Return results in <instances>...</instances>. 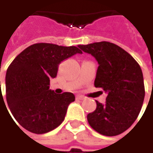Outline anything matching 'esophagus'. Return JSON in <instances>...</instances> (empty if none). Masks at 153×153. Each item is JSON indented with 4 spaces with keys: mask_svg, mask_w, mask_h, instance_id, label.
<instances>
[{
    "mask_svg": "<svg viewBox=\"0 0 153 153\" xmlns=\"http://www.w3.org/2000/svg\"><path fill=\"white\" fill-rule=\"evenodd\" d=\"M76 98L77 99V100H84L85 99V97L82 96V95H77L76 97Z\"/></svg>",
    "mask_w": 153,
    "mask_h": 153,
    "instance_id": "esophagus-1",
    "label": "esophagus"
}]
</instances>
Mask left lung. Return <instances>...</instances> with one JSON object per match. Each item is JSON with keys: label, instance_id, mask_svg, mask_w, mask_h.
<instances>
[{"label": "left lung", "instance_id": "left-lung-1", "mask_svg": "<svg viewBox=\"0 0 153 153\" xmlns=\"http://www.w3.org/2000/svg\"><path fill=\"white\" fill-rule=\"evenodd\" d=\"M78 48L97 61L94 85L107 93L104 104L96 101L97 108L88 114V122L102 135H119L135 122L143 105L145 85L141 68L125 49L109 42Z\"/></svg>", "mask_w": 153, "mask_h": 153}]
</instances>
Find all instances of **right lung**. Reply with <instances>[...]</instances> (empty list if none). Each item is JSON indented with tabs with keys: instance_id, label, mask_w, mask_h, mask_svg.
<instances>
[{
	"instance_id": "1",
	"label": "right lung",
	"mask_w": 153,
	"mask_h": 153,
	"mask_svg": "<svg viewBox=\"0 0 153 153\" xmlns=\"http://www.w3.org/2000/svg\"><path fill=\"white\" fill-rule=\"evenodd\" d=\"M82 51L75 46L36 43L21 52L6 73V98L16 121L27 131L43 134L64 120L73 93L49 90L61 62Z\"/></svg>"
}]
</instances>
